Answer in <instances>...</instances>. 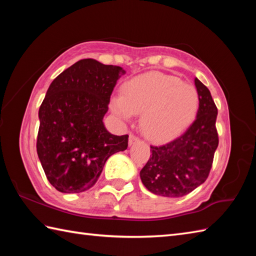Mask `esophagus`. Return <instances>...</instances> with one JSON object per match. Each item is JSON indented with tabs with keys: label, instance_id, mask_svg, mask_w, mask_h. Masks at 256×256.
Segmentation results:
<instances>
[{
	"label": "esophagus",
	"instance_id": "esophagus-1",
	"mask_svg": "<svg viewBox=\"0 0 256 256\" xmlns=\"http://www.w3.org/2000/svg\"><path fill=\"white\" fill-rule=\"evenodd\" d=\"M138 138H136L135 136V135H133V134H131L128 136V145L131 146V145H133V144H135V143H138Z\"/></svg>",
	"mask_w": 256,
	"mask_h": 256
}]
</instances>
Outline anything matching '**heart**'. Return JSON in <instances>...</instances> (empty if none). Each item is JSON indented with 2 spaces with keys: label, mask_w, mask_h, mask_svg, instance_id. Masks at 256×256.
<instances>
[{
  "label": "heart",
  "mask_w": 256,
  "mask_h": 256,
  "mask_svg": "<svg viewBox=\"0 0 256 256\" xmlns=\"http://www.w3.org/2000/svg\"><path fill=\"white\" fill-rule=\"evenodd\" d=\"M122 96L111 99V110L124 122L140 114V128L154 142H166L182 134L194 121L199 94L194 86L174 76L148 72L125 81Z\"/></svg>",
  "instance_id": "obj_1"
}]
</instances>
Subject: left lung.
I'll list each match as a JSON object with an SVG mask.
<instances>
[{
    "label": "left lung",
    "mask_w": 256,
    "mask_h": 256,
    "mask_svg": "<svg viewBox=\"0 0 256 256\" xmlns=\"http://www.w3.org/2000/svg\"><path fill=\"white\" fill-rule=\"evenodd\" d=\"M199 110L194 123L176 140L162 146H150L148 162L140 172L144 186L154 194L178 198L192 192L206 182L214 162L219 138L218 116L209 89L194 79Z\"/></svg>",
    "instance_id": "8db88e82"
}]
</instances>
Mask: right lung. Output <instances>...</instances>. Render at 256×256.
Returning <instances> with one entry per match:
<instances>
[{"label": "right lung", "mask_w": 256, "mask_h": 256, "mask_svg": "<svg viewBox=\"0 0 256 256\" xmlns=\"http://www.w3.org/2000/svg\"><path fill=\"white\" fill-rule=\"evenodd\" d=\"M122 67L82 59L54 79L38 112L37 154L52 187L88 190L111 155L128 148V135H113L103 118Z\"/></svg>", "instance_id": "1"}]
</instances>
